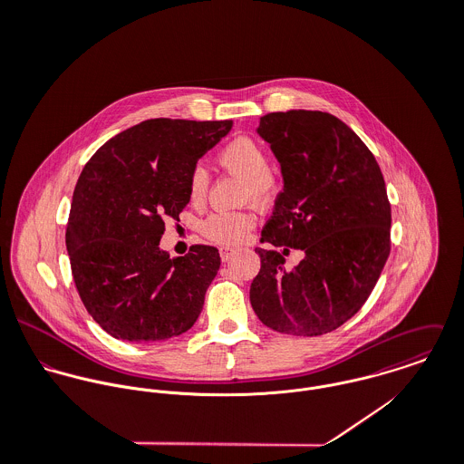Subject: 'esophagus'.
Wrapping results in <instances>:
<instances>
[{"mask_svg": "<svg viewBox=\"0 0 464 464\" xmlns=\"http://www.w3.org/2000/svg\"><path fill=\"white\" fill-rule=\"evenodd\" d=\"M234 254H236L234 248H228V246H221V248H219V256H221V261H223V263L230 261Z\"/></svg>", "mask_w": 464, "mask_h": 464, "instance_id": "obj_1", "label": "esophagus"}]
</instances>
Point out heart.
I'll list each match as a JSON object with an SVG mask.
<instances>
[{
	"mask_svg": "<svg viewBox=\"0 0 464 464\" xmlns=\"http://www.w3.org/2000/svg\"><path fill=\"white\" fill-rule=\"evenodd\" d=\"M218 162L245 179V198L265 201L276 191V177L269 169V159L265 148L252 137L241 135L227 142L219 153ZM208 189V175L203 168H195L189 177V199L199 205ZM256 227V214L248 210L216 212L201 223L203 236L223 246H236L243 243Z\"/></svg>",
	"mask_w": 464,
	"mask_h": 464,
	"instance_id": "heart-1",
	"label": "heart"
}]
</instances>
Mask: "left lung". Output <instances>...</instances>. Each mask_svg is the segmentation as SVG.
Listing matches in <instances>:
<instances>
[{"label": "left lung", "instance_id": "1", "mask_svg": "<svg viewBox=\"0 0 464 464\" xmlns=\"http://www.w3.org/2000/svg\"><path fill=\"white\" fill-rule=\"evenodd\" d=\"M257 132L284 177L261 241L284 246V255L287 246L302 249L306 257L285 270L280 252L257 248L252 307L282 334L335 331L364 305L392 250L382 171L359 135L329 112H271Z\"/></svg>", "mask_w": 464, "mask_h": 464}]
</instances>
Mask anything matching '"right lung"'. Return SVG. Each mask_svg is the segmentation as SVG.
I'll return each mask as SVG.
<instances>
[{
	"mask_svg": "<svg viewBox=\"0 0 464 464\" xmlns=\"http://www.w3.org/2000/svg\"><path fill=\"white\" fill-rule=\"evenodd\" d=\"M232 121L148 120L107 140L85 164L67 219L72 280L92 320L116 339L153 343L189 331L221 259L193 245L159 248L164 219L189 203L199 157Z\"/></svg>",
	"mask_w": 464,
	"mask_h": 464,
	"instance_id": "add662e5",
	"label": "right lung"
}]
</instances>
